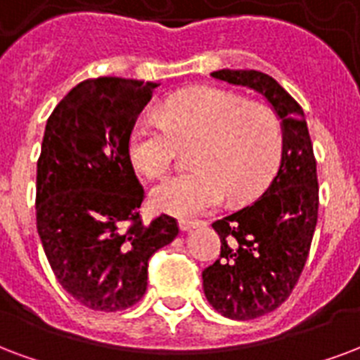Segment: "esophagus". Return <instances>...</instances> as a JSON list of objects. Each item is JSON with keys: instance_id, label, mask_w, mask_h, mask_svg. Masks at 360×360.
Returning a JSON list of instances; mask_svg holds the SVG:
<instances>
[{"instance_id": "obj_1", "label": "esophagus", "mask_w": 360, "mask_h": 360, "mask_svg": "<svg viewBox=\"0 0 360 360\" xmlns=\"http://www.w3.org/2000/svg\"><path fill=\"white\" fill-rule=\"evenodd\" d=\"M178 226H180V229H182V231H190V229H193L199 226V221L197 220H180V224H178Z\"/></svg>"}]
</instances>
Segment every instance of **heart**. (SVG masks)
Here are the masks:
<instances>
[{
	"mask_svg": "<svg viewBox=\"0 0 360 360\" xmlns=\"http://www.w3.org/2000/svg\"><path fill=\"white\" fill-rule=\"evenodd\" d=\"M180 146H191L190 172L169 176L151 190V205L165 214L190 218L218 207L224 197H256L279 169L285 134L271 106L218 87H197L169 96L158 117L132 127L127 155L136 172L159 178Z\"/></svg>",
	"mask_w": 360,
	"mask_h": 360,
	"instance_id": "1",
	"label": "heart"
}]
</instances>
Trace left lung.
Masks as SVG:
<instances>
[{"mask_svg": "<svg viewBox=\"0 0 360 360\" xmlns=\"http://www.w3.org/2000/svg\"><path fill=\"white\" fill-rule=\"evenodd\" d=\"M212 77L264 94L285 134L279 170L267 190L212 224L220 235V256L202 271V290L216 311L248 321L275 311L304 271L319 216L317 161L304 110L271 75L218 70Z\"/></svg>", "mask_w": 360, "mask_h": 360, "instance_id": "left-lung-1", "label": "left lung"}]
</instances>
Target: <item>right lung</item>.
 <instances>
[{
  "instance_id": "obj_1",
  "label": "right lung",
  "mask_w": 360,
  "mask_h": 360,
  "mask_svg": "<svg viewBox=\"0 0 360 360\" xmlns=\"http://www.w3.org/2000/svg\"><path fill=\"white\" fill-rule=\"evenodd\" d=\"M155 83L85 79L49 115L37 159L36 220L55 277L94 311H121L144 296L148 264L174 241L178 221L144 226L146 199L127 142Z\"/></svg>"
}]
</instances>
